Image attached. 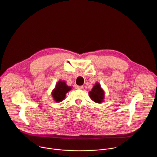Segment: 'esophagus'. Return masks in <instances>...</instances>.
<instances>
[{
    "instance_id": "esophagus-1",
    "label": "esophagus",
    "mask_w": 157,
    "mask_h": 157,
    "mask_svg": "<svg viewBox=\"0 0 157 157\" xmlns=\"http://www.w3.org/2000/svg\"><path fill=\"white\" fill-rule=\"evenodd\" d=\"M76 88L78 89H83V86H77Z\"/></svg>"
}]
</instances>
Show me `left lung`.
<instances>
[{
  "label": "left lung",
  "instance_id": "8db88e82",
  "mask_svg": "<svg viewBox=\"0 0 157 157\" xmlns=\"http://www.w3.org/2000/svg\"><path fill=\"white\" fill-rule=\"evenodd\" d=\"M91 99L97 103H101L103 101L104 98V93L101 87V85L99 83H96L92 89L91 91L89 93Z\"/></svg>",
  "mask_w": 157,
  "mask_h": 157
}]
</instances>
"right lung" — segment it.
Instances as JSON below:
<instances>
[{"label":"right lung","instance_id":"add662e5","mask_svg":"<svg viewBox=\"0 0 157 157\" xmlns=\"http://www.w3.org/2000/svg\"><path fill=\"white\" fill-rule=\"evenodd\" d=\"M71 89V87L67 86L64 81H59L53 91L52 96L56 102L62 101L66 96V94Z\"/></svg>","mask_w":157,"mask_h":157}]
</instances>
